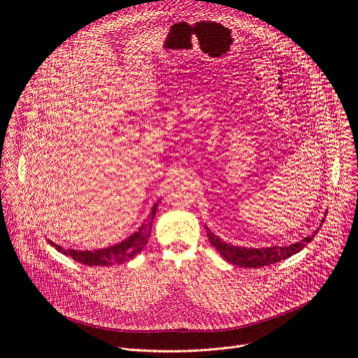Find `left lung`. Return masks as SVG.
I'll use <instances>...</instances> for the list:
<instances>
[{
  "label": "left lung",
  "instance_id": "obj_1",
  "mask_svg": "<svg viewBox=\"0 0 358 358\" xmlns=\"http://www.w3.org/2000/svg\"><path fill=\"white\" fill-rule=\"evenodd\" d=\"M323 222H324V218L322 220V224ZM317 231L319 228L312 235L306 236L301 241L290 245L268 246V248H245V246H235V245L227 243L225 241L220 239L214 232H211V229L207 227V235L211 245L220 252V255L227 262L241 268H262V266L273 265L276 262L287 259L292 257V255L300 252L306 245H308L315 238Z\"/></svg>",
  "mask_w": 358,
  "mask_h": 358
}]
</instances>
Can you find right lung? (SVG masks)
I'll return each mask as SVG.
<instances>
[{
    "instance_id": "obj_1",
    "label": "right lung",
    "mask_w": 358,
    "mask_h": 358,
    "mask_svg": "<svg viewBox=\"0 0 358 358\" xmlns=\"http://www.w3.org/2000/svg\"><path fill=\"white\" fill-rule=\"evenodd\" d=\"M159 202L157 201L155 206L151 207V211L145 221L137 228L136 232H133L129 238L124 241L115 243L108 248H100L96 250H78V249H65L61 245L52 242L48 239L49 245L55 246L57 250L62 252L66 257L71 259L89 265V266H110V265H122L130 259H133L137 253L141 252V249L145 246L148 242L150 234H151V227H152V220L156 217L157 208H159Z\"/></svg>"
}]
</instances>
